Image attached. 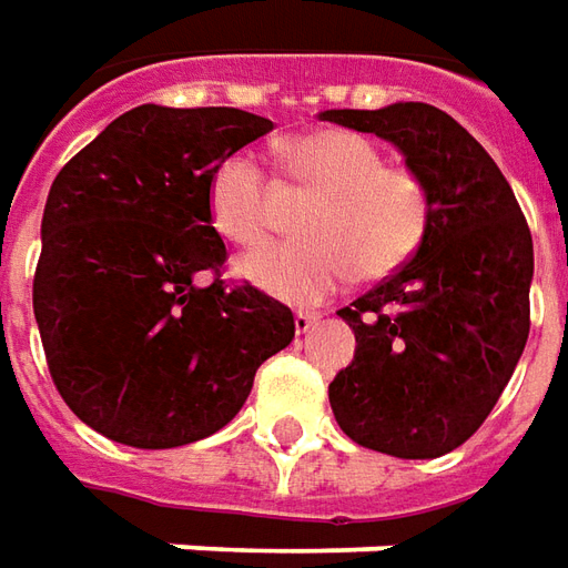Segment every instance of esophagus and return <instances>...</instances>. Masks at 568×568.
Returning <instances> with one entry per match:
<instances>
[{
  "mask_svg": "<svg viewBox=\"0 0 568 568\" xmlns=\"http://www.w3.org/2000/svg\"><path fill=\"white\" fill-rule=\"evenodd\" d=\"M293 325H296V334H306L318 325V315L315 312H296L293 315Z\"/></svg>",
  "mask_w": 568,
  "mask_h": 568,
  "instance_id": "obj_1",
  "label": "esophagus"
}]
</instances>
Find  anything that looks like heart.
<instances>
[{
    "mask_svg": "<svg viewBox=\"0 0 568 568\" xmlns=\"http://www.w3.org/2000/svg\"><path fill=\"white\" fill-rule=\"evenodd\" d=\"M293 184L315 193L300 243H275L240 262V275L291 306H318L353 277L382 281L416 256L432 224L428 181L384 162L359 133L315 131L284 146ZM275 184L253 152H234L209 178V219L224 240L258 246L272 231Z\"/></svg>",
    "mask_w": 568,
    "mask_h": 568,
    "instance_id": "heart-1",
    "label": "heart"
}]
</instances>
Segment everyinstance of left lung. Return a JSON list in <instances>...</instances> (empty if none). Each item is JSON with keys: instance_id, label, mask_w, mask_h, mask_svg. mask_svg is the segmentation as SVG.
Masks as SVG:
<instances>
[{"instance_id": "8db88e82", "label": "left lung", "mask_w": 568, "mask_h": 568, "mask_svg": "<svg viewBox=\"0 0 568 568\" xmlns=\"http://www.w3.org/2000/svg\"><path fill=\"white\" fill-rule=\"evenodd\" d=\"M322 118L390 140L432 190L416 256L337 312L356 334V356L331 382V409L359 447L435 459L481 428L523 356L531 231L497 162L435 105Z\"/></svg>"}]
</instances>
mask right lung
I'll return each mask as SVG.
<instances>
[{"label": "right lung", "mask_w": 568, "mask_h": 568, "mask_svg": "<svg viewBox=\"0 0 568 568\" xmlns=\"http://www.w3.org/2000/svg\"><path fill=\"white\" fill-rule=\"evenodd\" d=\"M272 128L224 105H136L55 174L33 315L62 399L109 440L169 450L215 435L293 341L284 303L224 281L209 219L212 171Z\"/></svg>", "instance_id": "1"}]
</instances>
